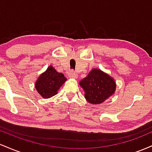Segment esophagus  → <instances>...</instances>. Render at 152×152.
Instances as JSON below:
<instances>
[{
    "instance_id": "34e87169",
    "label": "esophagus",
    "mask_w": 152,
    "mask_h": 152,
    "mask_svg": "<svg viewBox=\"0 0 152 152\" xmlns=\"http://www.w3.org/2000/svg\"><path fill=\"white\" fill-rule=\"evenodd\" d=\"M69 78H77V74H76V73H75L74 71L71 70L70 72L69 73Z\"/></svg>"
}]
</instances>
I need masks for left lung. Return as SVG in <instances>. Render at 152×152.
<instances>
[{"instance_id": "obj_1", "label": "left lung", "mask_w": 152, "mask_h": 152, "mask_svg": "<svg viewBox=\"0 0 152 152\" xmlns=\"http://www.w3.org/2000/svg\"><path fill=\"white\" fill-rule=\"evenodd\" d=\"M85 91V98L91 104H99L111 96L116 89V83L109 75L99 69H92L80 82Z\"/></svg>"}]
</instances>
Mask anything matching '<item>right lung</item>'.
<instances>
[{"instance_id":"right-lung-1","label":"right lung","mask_w":152,"mask_h":152,"mask_svg":"<svg viewBox=\"0 0 152 152\" xmlns=\"http://www.w3.org/2000/svg\"><path fill=\"white\" fill-rule=\"evenodd\" d=\"M65 81L66 78L64 75L57 72L53 66H50L39 76L36 83V88L43 98H50L57 94V91Z\"/></svg>"}]
</instances>
